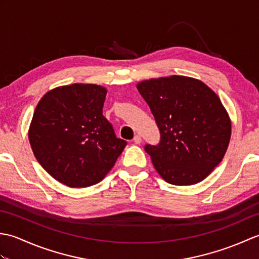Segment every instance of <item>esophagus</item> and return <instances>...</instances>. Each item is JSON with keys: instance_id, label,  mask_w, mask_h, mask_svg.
I'll return each mask as SVG.
<instances>
[{"instance_id": "esophagus-1", "label": "esophagus", "mask_w": 259, "mask_h": 259, "mask_svg": "<svg viewBox=\"0 0 259 259\" xmlns=\"http://www.w3.org/2000/svg\"><path fill=\"white\" fill-rule=\"evenodd\" d=\"M141 141H142V139H141L140 135H136L135 138H134V142H135V144H136V145H140Z\"/></svg>"}]
</instances>
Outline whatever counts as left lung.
Here are the masks:
<instances>
[{"label": "left lung", "mask_w": 259, "mask_h": 259, "mask_svg": "<svg viewBox=\"0 0 259 259\" xmlns=\"http://www.w3.org/2000/svg\"><path fill=\"white\" fill-rule=\"evenodd\" d=\"M138 91L160 131L145 146L158 174L176 186L200 183L226 153L232 134L221 99L201 81L172 75L142 81Z\"/></svg>", "instance_id": "1"}]
</instances>
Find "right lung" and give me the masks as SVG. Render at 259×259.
I'll return each mask as SVG.
<instances>
[{
    "label": "right lung",
    "mask_w": 259,
    "mask_h": 259,
    "mask_svg": "<svg viewBox=\"0 0 259 259\" xmlns=\"http://www.w3.org/2000/svg\"><path fill=\"white\" fill-rule=\"evenodd\" d=\"M106 96L103 87L76 83L49 91L37 103L29 130L32 150L63 185L100 183L126 146L102 114Z\"/></svg>",
    "instance_id": "add662e5"
}]
</instances>
